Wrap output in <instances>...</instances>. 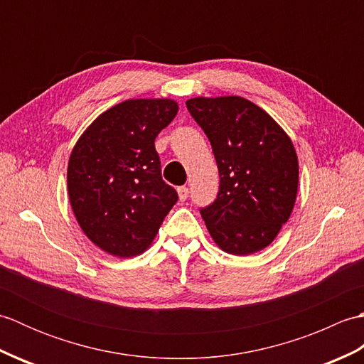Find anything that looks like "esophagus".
Instances as JSON below:
<instances>
[{
	"label": "esophagus",
	"instance_id": "1",
	"mask_svg": "<svg viewBox=\"0 0 364 364\" xmlns=\"http://www.w3.org/2000/svg\"><path fill=\"white\" fill-rule=\"evenodd\" d=\"M178 197H180L181 202H184L189 197V189L186 186H180L178 188Z\"/></svg>",
	"mask_w": 364,
	"mask_h": 364
}]
</instances>
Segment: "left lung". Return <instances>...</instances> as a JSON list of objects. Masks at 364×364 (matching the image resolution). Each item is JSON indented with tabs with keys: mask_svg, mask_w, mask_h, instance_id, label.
Wrapping results in <instances>:
<instances>
[{
	"mask_svg": "<svg viewBox=\"0 0 364 364\" xmlns=\"http://www.w3.org/2000/svg\"><path fill=\"white\" fill-rule=\"evenodd\" d=\"M186 106L211 142L220 176L218 197L200 208L208 230L231 255L262 250L296 202L299 162L291 139L241 97L192 98Z\"/></svg>",
	"mask_w": 364,
	"mask_h": 364,
	"instance_id": "obj_1",
	"label": "left lung"
}]
</instances>
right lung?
<instances>
[{"label":"right lung","instance_id":"add662e5","mask_svg":"<svg viewBox=\"0 0 364 364\" xmlns=\"http://www.w3.org/2000/svg\"><path fill=\"white\" fill-rule=\"evenodd\" d=\"M176 112L172 100H127L100 115L70 154L67 184L75 218L90 241L114 257L142 253L176 203L154 149Z\"/></svg>","mask_w":364,"mask_h":364}]
</instances>
